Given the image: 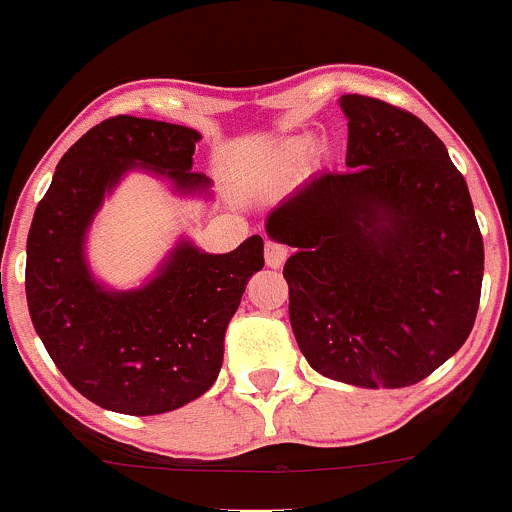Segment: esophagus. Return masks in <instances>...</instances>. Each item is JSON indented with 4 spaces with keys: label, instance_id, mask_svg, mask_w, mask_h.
<instances>
[{
    "label": "esophagus",
    "instance_id": "obj_1",
    "mask_svg": "<svg viewBox=\"0 0 512 512\" xmlns=\"http://www.w3.org/2000/svg\"><path fill=\"white\" fill-rule=\"evenodd\" d=\"M287 260V247L280 245L275 240L265 242V262L267 267H282V262Z\"/></svg>",
    "mask_w": 512,
    "mask_h": 512
}]
</instances>
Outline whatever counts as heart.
Wrapping results in <instances>:
<instances>
[{
    "label": "heart",
    "instance_id": "1",
    "mask_svg": "<svg viewBox=\"0 0 512 512\" xmlns=\"http://www.w3.org/2000/svg\"><path fill=\"white\" fill-rule=\"evenodd\" d=\"M310 150L312 142L307 140V137H292V140L280 142L270 155L262 157V160L252 167L250 175H247L245 180L247 190L267 192L280 187L282 182H287L295 175V170L305 162Z\"/></svg>",
    "mask_w": 512,
    "mask_h": 512
}]
</instances>
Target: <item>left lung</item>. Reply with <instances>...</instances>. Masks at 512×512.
<instances>
[{"mask_svg": "<svg viewBox=\"0 0 512 512\" xmlns=\"http://www.w3.org/2000/svg\"><path fill=\"white\" fill-rule=\"evenodd\" d=\"M347 170L320 172L267 217L295 247L290 325L317 372L408 388L463 347L483 287V235L465 177L408 109L345 94Z\"/></svg>", "mask_w": 512, "mask_h": 512, "instance_id": "1", "label": "left lung"}]
</instances>
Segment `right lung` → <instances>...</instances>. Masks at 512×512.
<instances>
[{"label": "right lung", "instance_id": "1", "mask_svg": "<svg viewBox=\"0 0 512 512\" xmlns=\"http://www.w3.org/2000/svg\"><path fill=\"white\" fill-rule=\"evenodd\" d=\"M200 132L117 114L79 137L59 160L27 237V305L49 357L74 390L104 410L160 415L212 388L225 332L247 280L262 270V237L227 255L180 242L160 275L132 292L97 285L84 262V232L104 192L132 167L170 177L180 192L207 190L192 172Z\"/></svg>", "mask_w": 512, "mask_h": 512}]
</instances>
